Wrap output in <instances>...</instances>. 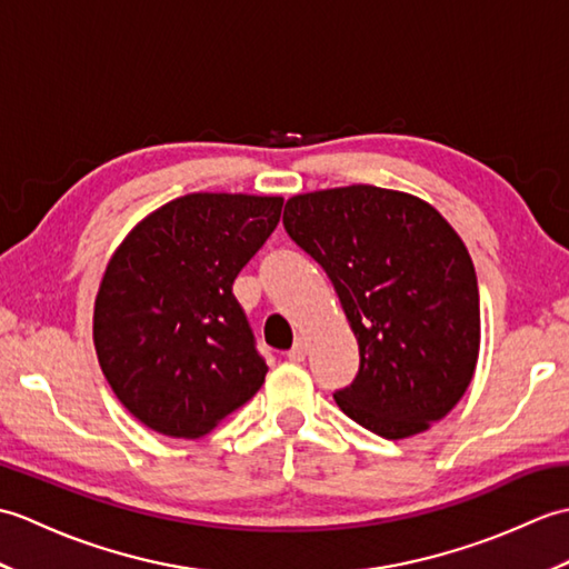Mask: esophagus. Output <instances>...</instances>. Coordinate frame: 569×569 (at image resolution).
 <instances>
[{"instance_id":"34e87169","label":"esophagus","mask_w":569,"mask_h":569,"mask_svg":"<svg viewBox=\"0 0 569 569\" xmlns=\"http://www.w3.org/2000/svg\"><path fill=\"white\" fill-rule=\"evenodd\" d=\"M306 355H308V345H306L303 340H298V342L293 345L291 352H288V359H291V361H303Z\"/></svg>"}]
</instances>
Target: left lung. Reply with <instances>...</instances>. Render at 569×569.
<instances>
[{
    "instance_id": "obj_1",
    "label": "left lung",
    "mask_w": 569,
    "mask_h": 569,
    "mask_svg": "<svg viewBox=\"0 0 569 569\" xmlns=\"http://www.w3.org/2000/svg\"><path fill=\"white\" fill-rule=\"evenodd\" d=\"M288 237L335 286L359 371L335 401L386 440L442 420L479 357V288L465 241L408 192L349 186L286 202Z\"/></svg>"
}]
</instances>
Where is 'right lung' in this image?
Listing matches in <instances>:
<instances>
[{
    "label": "right lung",
    "mask_w": 569,
    "mask_h": 569,
    "mask_svg": "<svg viewBox=\"0 0 569 569\" xmlns=\"http://www.w3.org/2000/svg\"><path fill=\"white\" fill-rule=\"evenodd\" d=\"M281 208L283 198L192 192L141 220L107 263L94 349L143 426L200 438L261 389L269 367L232 283Z\"/></svg>",
    "instance_id": "right-lung-1"
}]
</instances>
